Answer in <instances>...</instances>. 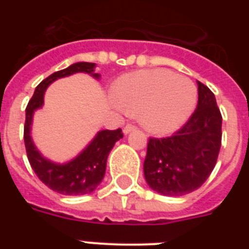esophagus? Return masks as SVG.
Returning a JSON list of instances; mask_svg holds the SVG:
<instances>
[{"label": "esophagus", "instance_id": "34e87169", "mask_svg": "<svg viewBox=\"0 0 249 249\" xmlns=\"http://www.w3.org/2000/svg\"><path fill=\"white\" fill-rule=\"evenodd\" d=\"M134 129H136V126H134V125L128 124V125H126V126H124V129H123V133H124L125 136H126V134H129V133H130V132H133Z\"/></svg>", "mask_w": 249, "mask_h": 249}]
</instances>
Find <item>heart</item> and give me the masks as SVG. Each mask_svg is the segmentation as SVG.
<instances>
[{"label":"heart","mask_w":249,"mask_h":249,"mask_svg":"<svg viewBox=\"0 0 249 249\" xmlns=\"http://www.w3.org/2000/svg\"><path fill=\"white\" fill-rule=\"evenodd\" d=\"M113 102L154 134H169L186 123L196 105L195 84L169 70H144L121 76Z\"/></svg>","instance_id":"b5f03b06"}]
</instances>
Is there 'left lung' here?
<instances>
[{"label": "left lung", "mask_w": 249, "mask_h": 249, "mask_svg": "<svg viewBox=\"0 0 249 249\" xmlns=\"http://www.w3.org/2000/svg\"><path fill=\"white\" fill-rule=\"evenodd\" d=\"M197 106L189 121L168 138H150L143 173L147 185L166 196L199 189L212 173L221 148L222 116L214 94L196 81Z\"/></svg>", "instance_id": "1"}]
</instances>
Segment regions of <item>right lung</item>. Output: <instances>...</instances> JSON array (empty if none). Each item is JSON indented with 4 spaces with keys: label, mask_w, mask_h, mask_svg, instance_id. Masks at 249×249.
<instances>
[{
    "label": "right lung",
    "mask_w": 249,
    "mask_h": 249,
    "mask_svg": "<svg viewBox=\"0 0 249 249\" xmlns=\"http://www.w3.org/2000/svg\"><path fill=\"white\" fill-rule=\"evenodd\" d=\"M94 70H95V63L79 62L71 64L70 67L64 68L62 71L54 72L53 75L38 84V86L35 89L33 97L31 98L25 108L24 143L29 164L42 183H45L53 191L62 195H71V196L86 195V194H91L97 189L105 177L108 154L117 141L123 138V133L121 129L99 130L79 155L66 163H55L45 158L33 142L31 136L33 115L37 109L42 108L45 91L50 84L58 79H63L79 72L88 73L95 80H99L101 75L95 73Z\"/></svg>",
    "instance_id": "1"
}]
</instances>
